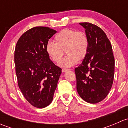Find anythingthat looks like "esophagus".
<instances>
[{
    "label": "esophagus",
    "instance_id": "34e87169",
    "mask_svg": "<svg viewBox=\"0 0 128 128\" xmlns=\"http://www.w3.org/2000/svg\"><path fill=\"white\" fill-rule=\"evenodd\" d=\"M69 70H70V69H63L62 70V72H67V71H69Z\"/></svg>",
    "mask_w": 128,
    "mask_h": 128
}]
</instances>
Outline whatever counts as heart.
I'll use <instances>...</instances> for the list:
<instances>
[{
	"label": "heart",
	"mask_w": 128,
	"mask_h": 128,
	"mask_svg": "<svg viewBox=\"0 0 128 128\" xmlns=\"http://www.w3.org/2000/svg\"><path fill=\"white\" fill-rule=\"evenodd\" d=\"M55 43L48 42L46 51L50 59L54 62H59L64 54H68L60 62L59 66L70 68L82 60L88 51L89 41L87 34L83 32H76L71 29H64L55 36Z\"/></svg>",
	"instance_id": "b5f03b06"
}]
</instances>
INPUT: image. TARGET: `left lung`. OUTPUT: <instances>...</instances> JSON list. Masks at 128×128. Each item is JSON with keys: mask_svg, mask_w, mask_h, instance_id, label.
Segmentation results:
<instances>
[{"mask_svg": "<svg viewBox=\"0 0 128 128\" xmlns=\"http://www.w3.org/2000/svg\"><path fill=\"white\" fill-rule=\"evenodd\" d=\"M88 38V51L82 64L75 69L77 90L84 101L95 104L109 94L114 74V58L111 42L96 25L80 23Z\"/></svg>", "mask_w": 128, "mask_h": 128, "instance_id": "obj_1", "label": "left lung"}]
</instances>
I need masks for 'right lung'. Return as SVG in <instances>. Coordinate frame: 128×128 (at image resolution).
Segmentation results:
<instances>
[{"label":"right lung","mask_w":128,"mask_h":128,"mask_svg":"<svg viewBox=\"0 0 128 128\" xmlns=\"http://www.w3.org/2000/svg\"><path fill=\"white\" fill-rule=\"evenodd\" d=\"M56 32L48 27H34L22 35L15 47L18 87L26 100L36 108L51 104L62 73L46 51L49 40Z\"/></svg>","instance_id":"obj_1"}]
</instances>
